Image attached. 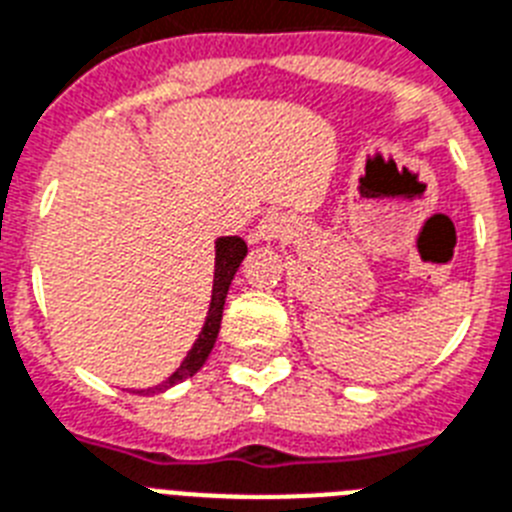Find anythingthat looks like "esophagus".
I'll use <instances>...</instances> for the list:
<instances>
[{
    "label": "esophagus",
    "instance_id": "34e87169",
    "mask_svg": "<svg viewBox=\"0 0 512 512\" xmlns=\"http://www.w3.org/2000/svg\"><path fill=\"white\" fill-rule=\"evenodd\" d=\"M287 233V220L282 214H266L259 222V238L261 240H277Z\"/></svg>",
    "mask_w": 512,
    "mask_h": 512
}]
</instances>
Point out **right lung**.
I'll return each mask as SVG.
<instances>
[{
    "label": "right lung",
    "instance_id": "add662e5",
    "mask_svg": "<svg viewBox=\"0 0 512 512\" xmlns=\"http://www.w3.org/2000/svg\"><path fill=\"white\" fill-rule=\"evenodd\" d=\"M248 246L246 240L238 238V235H227V238H217L214 243V285H212V303H209L207 321L202 326V334L194 342V347L189 349V355L183 357V362L178 365V370L170 375L168 381H163L160 386L147 388V393L165 391V388L176 386V383L186 381L196 370L202 368L207 362L209 352H212L214 342H217V334H220L222 323V308H225L227 290H230V282H233L235 272H238L240 261L246 259Z\"/></svg>",
    "mask_w": 512,
    "mask_h": 512
}]
</instances>
